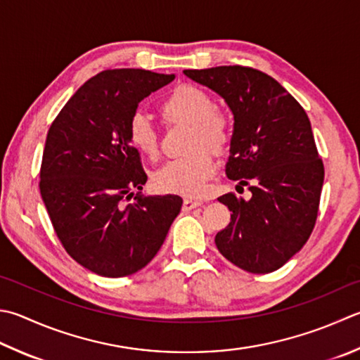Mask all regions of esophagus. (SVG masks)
Returning <instances> with one entry per match:
<instances>
[{
    "label": "esophagus",
    "instance_id": "34e87169",
    "mask_svg": "<svg viewBox=\"0 0 360 360\" xmlns=\"http://www.w3.org/2000/svg\"><path fill=\"white\" fill-rule=\"evenodd\" d=\"M202 203H203L202 200L185 199V200H183V210H185V212H189V210H193V208H198V207H200Z\"/></svg>",
    "mask_w": 360,
    "mask_h": 360
}]
</instances>
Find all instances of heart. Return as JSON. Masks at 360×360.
Segmentation results:
<instances>
[{
    "instance_id": "b5f03b06",
    "label": "heart",
    "mask_w": 360,
    "mask_h": 360,
    "mask_svg": "<svg viewBox=\"0 0 360 360\" xmlns=\"http://www.w3.org/2000/svg\"><path fill=\"white\" fill-rule=\"evenodd\" d=\"M160 112L167 124L193 125L189 150L194 153L160 167L153 175L155 185L162 193L198 198L216 172L211 153L221 155L230 144V120L216 110L214 98L194 84H181L169 92L161 101ZM128 141L144 157L150 160L158 157L160 134L144 114H134L128 122Z\"/></svg>"
}]
</instances>
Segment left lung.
Segmentation results:
<instances>
[{"label": "left lung", "mask_w": 360, "mask_h": 360, "mask_svg": "<svg viewBox=\"0 0 360 360\" xmlns=\"http://www.w3.org/2000/svg\"><path fill=\"white\" fill-rule=\"evenodd\" d=\"M183 73L232 110L226 175L252 193L249 200L233 193L218 199L232 214L216 235V248L249 273L279 269L307 243L320 207L324 166L307 114L274 78L252 67Z\"/></svg>", "instance_id": "left-lung-1"}]
</instances>
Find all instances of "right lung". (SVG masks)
I'll list each match as a JSON object with an SVG mask.
<instances>
[{"label":"right lung","instance_id":"add662e5","mask_svg":"<svg viewBox=\"0 0 360 360\" xmlns=\"http://www.w3.org/2000/svg\"><path fill=\"white\" fill-rule=\"evenodd\" d=\"M172 79L142 69L100 72L73 94L46 134L42 200L67 254L98 276L144 268L180 213L179 195H134L147 175L128 141L139 101Z\"/></svg>","mask_w":360,"mask_h":360}]
</instances>
